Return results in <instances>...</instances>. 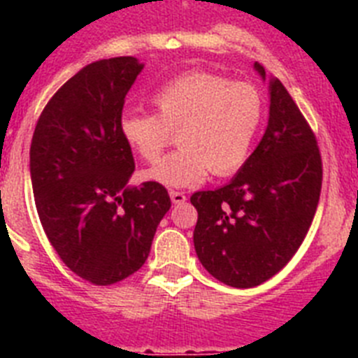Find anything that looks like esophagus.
Masks as SVG:
<instances>
[{
	"instance_id": "esophagus-1",
	"label": "esophagus",
	"mask_w": 358,
	"mask_h": 358,
	"mask_svg": "<svg viewBox=\"0 0 358 358\" xmlns=\"http://www.w3.org/2000/svg\"><path fill=\"white\" fill-rule=\"evenodd\" d=\"M170 199H172L173 204H185L186 195L182 194V192H176V189H172V192H170Z\"/></svg>"
}]
</instances>
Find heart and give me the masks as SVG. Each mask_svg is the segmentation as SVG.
Listing matches in <instances>:
<instances>
[{
	"label": "heart",
	"mask_w": 358,
	"mask_h": 358,
	"mask_svg": "<svg viewBox=\"0 0 358 358\" xmlns=\"http://www.w3.org/2000/svg\"><path fill=\"white\" fill-rule=\"evenodd\" d=\"M156 115L125 110L118 131L141 159L156 161L177 132L179 150L143 172L166 188L201 185L206 176H229L245 163L262 118L264 98L248 82L194 71L166 82L152 94Z\"/></svg>",
	"instance_id": "obj_1"
}]
</instances>
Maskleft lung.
<instances>
[{
    "mask_svg": "<svg viewBox=\"0 0 358 358\" xmlns=\"http://www.w3.org/2000/svg\"><path fill=\"white\" fill-rule=\"evenodd\" d=\"M255 69L265 80L264 66ZM265 134L231 182L195 192L194 245L218 281L251 289L290 262L317 210L322 163L317 140L278 78L268 84Z\"/></svg>",
    "mask_w": 358,
    "mask_h": 358,
    "instance_id": "left-lung-1",
    "label": "left lung"
}]
</instances>
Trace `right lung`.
Segmentation results:
<instances>
[{"instance_id":"1","label":"right lung","mask_w":358,"mask_h":358,"mask_svg":"<svg viewBox=\"0 0 358 358\" xmlns=\"http://www.w3.org/2000/svg\"><path fill=\"white\" fill-rule=\"evenodd\" d=\"M141 69L134 57L87 64L50 98L31 138V188L44 233L66 267L93 285L141 268L172 206L157 182L127 185L134 157L118 122Z\"/></svg>"}]
</instances>
